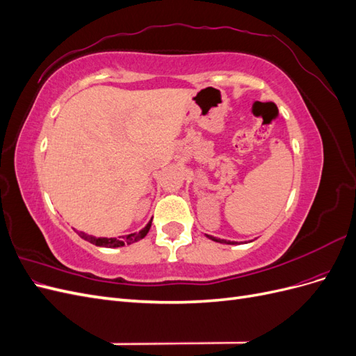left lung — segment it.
Masks as SVG:
<instances>
[{
  "instance_id": "1",
  "label": "left lung",
  "mask_w": 356,
  "mask_h": 356,
  "mask_svg": "<svg viewBox=\"0 0 356 356\" xmlns=\"http://www.w3.org/2000/svg\"><path fill=\"white\" fill-rule=\"evenodd\" d=\"M207 236H208V234H207ZM208 238L212 239V241H215V242H220V243H230V245L233 243V242H225V241H222V239H217V238H213V236H208Z\"/></svg>"
}]
</instances>
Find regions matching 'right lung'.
<instances>
[{
  "instance_id": "obj_1",
  "label": "right lung",
  "mask_w": 356,
  "mask_h": 356,
  "mask_svg": "<svg viewBox=\"0 0 356 356\" xmlns=\"http://www.w3.org/2000/svg\"><path fill=\"white\" fill-rule=\"evenodd\" d=\"M149 227H152V221H149L145 227L139 232V233H132L127 234L122 239H115V238H95L92 234H86L83 232H77L80 234V238H83L84 241H88L96 246H105V248H118V246H124V245H131L134 242L141 241L143 238H145Z\"/></svg>"
}]
</instances>
